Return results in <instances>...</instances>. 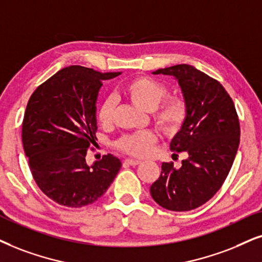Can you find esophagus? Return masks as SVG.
I'll use <instances>...</instances> for the list:
<instances>
[{
	"mask_svg": "<svg viewBox=\"0 0 262 262\" xmlns=\"http://www.w3.org/2000/svg\"><path fill=\"white\" fill-rule=\"evenodd\" d=\"M124 163L129 164V165H138V164H140L141 162L139 160H132V158H128V160L124 161Z\"/></svg>",
	"mask_w": 262,
	"mask_h": 262,
	"instance_id": "esophagus-1",
	"label": "esophagus"
}]
</instances>
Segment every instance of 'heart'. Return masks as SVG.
I'll list each match as a JSON object with an SVG mask.
<instances>
[{"instance_id":"b5f03b06","label":"heart","mask_w":262,"mask_h":262,"mask_svg":"<svg viewBox=\"0 0 262 262\" xmlns=\"http://www.w3.org/2000/svg\"><path fill=\"white\" fill-rule=\"evenodd\" d=\"M123 93L135 106L145 111H152L167 97L168 91L163 84L156 79L140 76L129 81L123 87ZM114 107L115 104L112 99H106L102 102L98 112V120L101 124L110 123ZM186 116V102L180 98H171L164 100L160 106L156 109L154 118L157 127L163 133L174 134L184 124ZM155 142L156 137L154 133L140 132V133L122 138L117 142V146L129 155L141 157L151 151Z\"/></svg>"}]
</instances>
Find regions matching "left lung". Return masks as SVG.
<instances>
[{
  "label": "left lung",
  "instance_id": "obj_1",
  "mask_svg": "<svg viewBox=\"0 0 262 262\" xmlns=\"http://www.w3.org/2000/svg\"><path fill=\"white\" fill-rule=\"evenodd\" d=\"M152 74L171 76L181 89L187 116L170 150L186 152L187 158L180 168L162 163L150 193L168 210L196 209L220 190L233 164L241 138L236 107L220 82L194 66L174 65Z\"/></svg>",
  "mask_w": 262,
  "mask_h": 262
}]
</instances>
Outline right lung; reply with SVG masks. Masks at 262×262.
Masks as SVG:
<instances>
[{"mask_svg": "<svg viewBox=\"0 0 262 262\" xmlns=\"http://www.w3.org/2000/svg\"><path fill=\"white\" fill-rule=\"evenodd\" d=\"M122 72H99L72 65L32 93L23 121V145L37 186L58 204L81 208L106 192L121 169L108 154L92 165L87 151L95 141L97 101L102 81Z\"/></svg>", "mask_w": 262, "mask_h": 262, "instance_id": "right-lung-1", "label": "right lung"}]
</instances>
